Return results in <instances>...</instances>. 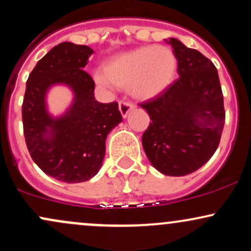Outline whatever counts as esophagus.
I'll list each match as a JSON object with an SVG mask.
<instances>
[{
  "mask_svg": "<svg viewBox=\"0 0 251 251\" xmlns=\"http://www.w3.org/2000/svg\"><path fill=\"white\" fill-rule=\"evenodd\" d=\"M134 108V105L131 101H127V100H120L119 101V109L120 113L124 118L127 117L128 112L132 111Z\"/></svg>",
  "mask_w": 251,
  "mask_h": 251,
  "instance_id": "obj_1",
  "label": "esophagus"
}]
</instances>
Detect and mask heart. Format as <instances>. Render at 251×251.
<instances>
[{
	"label": "heart",
	"instance_id": "b5f03b06",
	"mask_svg": "<svg viewBox=\"0 0 251 251\" xmlns=\"http://www.w3.org/2000/svg\"><path fill=\"white\" fill-rule=\"evenodd\" d=\"M177 72V57L166 46H144L118 54L94 77L102 85L128 87L140 100L157 97L169 87Z\"/></svg>",
	"mask_w": 251,
	"mask_h": 251
}]
</instances>
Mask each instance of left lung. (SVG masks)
<instances>
[{
	"label": "left lung",
	"instance_id": "8db88e82",
	"mask_svg": "<svg viewBox=\"0 0 251 251\" xmlns=\"http://www.w3.org/2000/svg\"><path fill=\"white\" fill-rule=\"evenodd\" d=\"M179 77L153 99L139 103L152 123L144 132V151L166 176L180 177L204 165L220 145L226 123L217 68L198 50L168 41Z\"/></svg>",
	"mask_w": 251,
	"mask_h": 251
}]
</instances>
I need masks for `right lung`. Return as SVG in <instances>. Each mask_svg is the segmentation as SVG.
<instances>
[{
	"mask_svg": "<svg viewBox=\"0 0 251 251\" xmlns=\"http://www.w3.org/2000/svg\"><path fill=\"white\" fill-rule=\"evenodd\" d=\"M92 48L62 42L36 63L25 85L22 123L31 159L46 175L65 183L94 177L105 157L109 132L123 120L118 102H98L92 76L82 70ZM63 83L74 89L75 102L60 118L47 113L45 93Z\"/></svg>",
	"mask_w": 251,
	"mask_h": 251,
	"instance_id": "1",
	"label": "right lung"
}]
</instances>
